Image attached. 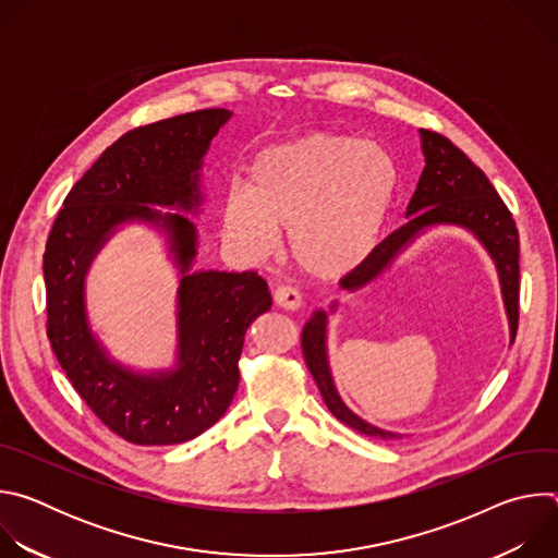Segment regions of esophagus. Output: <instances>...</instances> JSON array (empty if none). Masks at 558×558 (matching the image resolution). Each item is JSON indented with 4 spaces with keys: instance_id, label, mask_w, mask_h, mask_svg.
I'll use <instances>...</instances> for the list:
<instances>
[{
    "instance_id": "34e87169",
    "label": "esophagus",
    "mask_w": 558,
    "mask_h": 558,
    "mask_svg": "<svg viewBox=\"0 0 558 558\" xmlns=\"http://www.w3.org/2000/svg\"><path fill=\"white\" fill-rule=\"evenodd\" d=\"M274 300H276V304H278L280 308H287V311H298V308L302 306V295H300V291L293 289V287H287V284H282V287L276 289Z\"/></svg>"
}]
</instances>
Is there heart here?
<instances>
[{
	"instance_id": "b5f03b06",
	"label": "heart",
	"mask_w": 558,
	"mask_h": 558,
	"mask_svg": "<svg viewBox=\"0 0 558 558\" xmlns=\"http://www.w3.org/2000/svg\"><path fill=\"white\" fill-rule=\"evenodd\" d=\"M400 172L373 141L313 132L260 149L247 187L222 198V235L245 260H265L287 229V254L306 276L336 280L377 247Z\"/></svg>"
}]
</instances>
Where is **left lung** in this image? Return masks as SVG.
<instances>
[{
    "label": "left lung",
    "instance_id": "1",
    "mask_svg": "<svg viewBox=\"0 0 558 558\" xmlns=\"http://www.w3.org/2000/svg\"><path fill=\"white\" fill-rule=\"evenodd\" d=\"M422 149L426 156V168L420 177L417 190L407 207V225L388 233L384 241L373 250V254L351 274H347L340 284L347 291H357L375 280L402 250H407L415 238L435 225H457L472 231L480 243L493 256L501 293L510 320V342L517 338L519 327V231L514 218L488 177L476 168L470 158L452 145L446 136L420 130ZM336 308V304H333ZM302 353L304 362L323 392L327 409L353 430L379 437V439H397L402 435L381 430L353 411L340 400L333 386L329 357H327V313L315 311L311 320L302 329Z\"/></svg>",
    "mask_w": 558,
    "mask_h": 558
}]
</instances>
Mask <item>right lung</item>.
Instances as JSON below:
<instances>
[{"label": "right lung", "mask_w": 558, "mask_h": 558, "mask_svg": "<svg viewBox=\"0 0 558 558\" xmlns=\"http://www.w3.org/2000/svg\"><path fill=\"white\" fill-rule=\"evenodd\" d=\"M222 108L196 110L134 128L117 138L74 183L50 229L44 254L46 333L90 411L136 446H170L198 437L229 409L238 388L245 333L271 308L256 271H194L203 156L229 121ZM130 219L161 226L184 274L180 286V362L174 372L141 376L112 363L87 325L83 280L96 252Z\"/></svg>", "instance_id": "right-lung-1"}]
</instances>
